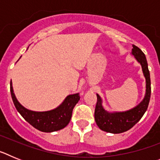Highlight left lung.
<instances>
[{
	"label": "left lung",
	"instance_id": "1",
	"mask_svg": "<svg viewBox=\"0 0 160 160\" xmlns=\"http://www.w3.org/2000/svg\"><path fill=\"white\" fill-rule=\"evenodd\" d=\"M132 54L142 66L144 77L146 78V94L143 100L135 108L125 112L110 113L102 106V99L97 94V102L94 110V119L102 131L119 134L133 128L141 119L146 112L151 98V78L148 62L143 52L135 45H132Z\"/></svg>",
	"mask_w": 160,
	"mask_h": 160
}]
</instances>
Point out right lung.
I'll list each match as a JSON object with an SVG mask.
<instances>
[{"label": "right lung", "mask_w": 160, "mask_h": 160, "mask_svg": "<svg viewBox=\"0 0 160 160\" xmlns=\"http://www.w3.org/2000/svg\"><path fill=\"white\" fill-rule=\"evenodd\" d=\"M10 92L14 106L21 115L33 128L43 132L56 131L66 127L71 118L73 107L80 99L79 94H71L67 96L58 108L49 111L36 112L25 109L18 102L12 90V82H10Z\"/></svg>", "instance_id": "1"}]
</instances>
